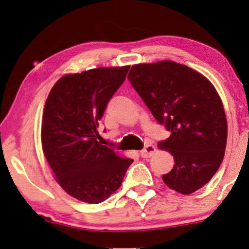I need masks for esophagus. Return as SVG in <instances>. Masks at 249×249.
Returning a JSON list of instances; mask_svg holds the SVG:
<instances>
[{"label":"esophagus","mask_w":249,"mask_h":249,"mask_svg":"<svg viewBox=\"0 0 249 249\" xmlns=\"http://www.w3.org/2000/svg\"><path fill=\"white\" fill-rule=\"evenodd\" d=\"M155 152H156L155 145L147 144V145H145V147L140 151V155H141V157H143V158H149V157H151V156L154 155Z\"/></svg>","instance_id":"obj_1"}]
</instances>
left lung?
I'll use <instances>...</instances> for the list:
<instances>
[{
    "mask_svg": "<svg viewBox=\"0 0 249 249\" xmlns=\"http://www.w3.org/2000/svg\"><path fill=\"white\" fill-rule=\"evenodd\" d=\"M127 78L159 124L171 132L158 142L175 161L163 175L165 184L183 195L204 187L223 160L228 138L224 108L213 84L170 60L132 66Z\"/></svg>",
    "mask_w": 249,
    "mask_h": 249,
    "instance_id": "left-lung-1",
    "label": "left lung"
}]
</instances>
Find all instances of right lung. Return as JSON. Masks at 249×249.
<instances>
[{
	"mask_svg": "<svg viewBox=\"0 0 249 249\" xmlns=\"http://www.w3.org/2000/svg\"><path fill=\"white\" fill-rule=\"evenodd\" d=\"M130 66L62 76L46 99L42 148L60 187L76 199L99 204L121 187L133 159L102 145L98 127Z\"/></svg>",
	"mask_w": 249,
	"mask_h": 249,
	"instance_id": "1",
	"label": "right lung"
}]
</instances>
